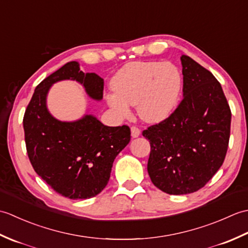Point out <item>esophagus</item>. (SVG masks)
<instances>
[{
    "instance_id": "1",
    "label": "esophagus",
    "mask_w": 248,
    "mask_h": 248,
    "mask_svg": "<svg viewBox=\"0 0 248 248\" xmlns=\"http://www.w3.org/2000/svg\"><path fill=\"white\" fill-rule=\"evenodd\" d=\"M140 134V130L138 127H131V135H132V138H139Z\"/></svg>"
}]
</instances>
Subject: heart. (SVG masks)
<instances>
[{
    "mask_svg": "<svg viewBox=\"0 0 248 248\" xmlns=\"http://www.w3.org/2000/svg\"><path fill=\"white\" fill-rule=\"evenodd\" d=\"M110 86L114 93L105 94V101L117 117L128 118L131 104L144 121L156 124L178 107L183 78L171 62H131L115 73Z\"/></svg>",
    "mask_w": 248,
    "mask_h": 248,
    "instance_id": "heart-1",
    "label": "heart"
}]
</instances>
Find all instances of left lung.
<instances>
[{
    "instance_id": "1",
    "label": "left lung",
    "mask_w": 248,
    "mask_h": 248,
    "mask_svg": "<svg viewBox=\"0 0 248 248\" xmlns=\"http://www.w3.org/2000/svg\"><path fill=\"white\" fill-rule=\"evenodd\" d=\"M183 99L173 113L143 131L149 140V177L161 191L184 195L203 187L227 154L231 110L219 82L181 56Z\"/></svg>"
}]
</instances>
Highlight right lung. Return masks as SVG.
I'll return each mask as SVG.
<instances>
[{"instance_id": "add662e5", "label": "right lung", "mask_w": 248, "mask_h": 248, "mask_svg": "<svg viewBox=\"0 0 248 248\" xmlns=\"http://www.w3.org/2000/svg\"><path fill=\"white\" fill-rule=\"evenodd\" d=\"M73 80L83 84L94 100L103 97V78L84 73L69 62L37 85L25 109L26 151L37 175L56 193L70 199L96 196L107 186L115 157L131 140L128 125L108 127L93 115L77 121H60L46 108V94L54 83Z\"/></svg>"}]
</instances>
